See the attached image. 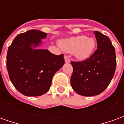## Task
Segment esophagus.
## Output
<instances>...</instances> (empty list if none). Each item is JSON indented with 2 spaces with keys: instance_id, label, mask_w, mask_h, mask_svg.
Instances as JSON below:
<instances>
[{
  "instance_id": "34e87169",
  "label": "esophagus",
  "mask_w": 124,
  "mask_h": 124,
  "mask_svg": "<svg viewBox=\"0 0 124 124\" xmlns=\"http://www.w3.org/2000/svg\"><path fill=\"white\" fill-rule=\"evenodd\" d=\"M64 59H65V62H66V63H69L70 62V59L69 58V57L68 56H64Z\"/></svg>"
}]
</instances>
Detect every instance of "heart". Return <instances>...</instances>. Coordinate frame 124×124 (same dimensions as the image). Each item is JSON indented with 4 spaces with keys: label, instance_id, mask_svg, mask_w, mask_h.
I'll return each mask as SVG.
<instances>
[{
    "label": "heart",
    "instance_id": "obj_1",
    "mask_svg": "<svg viewBox=\"0 0 124 124\" xmlns=\"http://www.w3.org/2000/svg\"><path fill=\"white\" fill-rule=\"evenodd\" d=\"M60 46L64 51L74 52L75 56L80 60L88 58L96 46V42L92 38L85 36L64 39L60 42Z\"/></svg>",
    "mask_w": 124,
    "mask_h": 124
}]
</instances>
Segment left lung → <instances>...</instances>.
Wrapping results in <instances>:
<instances>
[{
    "instance_id": "left-lung-1",
    "label": "left lung",
    "mask_w": 124,
    "mask_h": 124,
    "mask_svg": "<svg viewBox=\"0 0 124 124\" xmlns=\"http://www.w3.org/2000/svg\"><path fill=\"white\" fill-rule=\"evenodd\" d=\"M94 34L98 49L85 60L71 62V86L81 96H96L103 92L111 82L116 67L115 48L109 38L98 31Z\"/></svg>"
}]
</instances>
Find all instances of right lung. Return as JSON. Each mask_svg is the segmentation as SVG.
<instances>
[{
  "instance_id": "right-lung-1",
  "label": "right lung",
  "mask_w": 124,
  "mask_h": 124,
  "mask_svg": "<svg viewBox=\"0 0 124 124\" xmlns=\"http://www.w3.org/2000/svg\"><path fill=\"white\" fill-rule=\"evenodd\" d=\"M47 34L31 30L19 34L8 49L7 66L10 81L18 91L27 96H39L48 91L54 74L64 64V54L33 49Z\"/></svg>"
}]
</instances>
